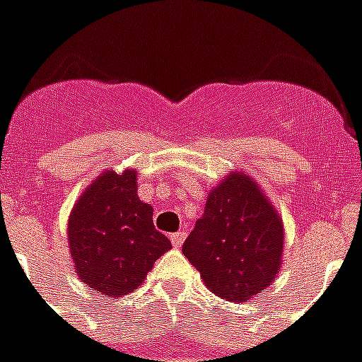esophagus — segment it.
<instances>
[{
    "label": "esophagus",
    "instance_id": "esophagus-1",
    "mask_svg": "<svg viewBox=\"0 0 362 362\" xmlns=\"http://www.w3.org/2000/svg\"><path fill=\"white\" fill-rule=\"evenodd\" d=\"M170 240H173L174 248H180L182 243L186 240V233H184V230H178V233H174V235H170Z\"/></svg>",
    "mask_w": 362,
    "mask_h": 362
}]
</instances>
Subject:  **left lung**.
I'll list each match as a JSON object with an SVG mask.
<instances>
[{
  "instance_id": "1",
  "label": "left lung",
  "mask_w": 362,
  "mask_h": 362,
  "mask_svg": "<svg viewBox=\"0 0 362 362\" xmlns=\"http://www.w3.org/2000/svg\"><path fill=\"white\" fill-rule=\"evenodd\" d=\"M283 221L248 174L230 173L209 192L204 217L182 246L213 293L244 303L281 267Z\"/></svg>"
}]
</instances>
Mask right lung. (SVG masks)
<instances>
[{"label": "right lung", "instance_id": "right-lung-1", "mask_svg": "<svg viewBox=\"0 0 362 362\" xmlns=\"http://www.w3.org/2000/svg\"><path fill=\"white\" fill-rule=\"evenodd\" d=\"M137 173L106 170L85 189L69 215L67 240L79 279L108 296L143 283L170 240L153 225V207L137 197Z\"/></svg>", "mask_w": 362, "mask_h": 362}]
</instances>
